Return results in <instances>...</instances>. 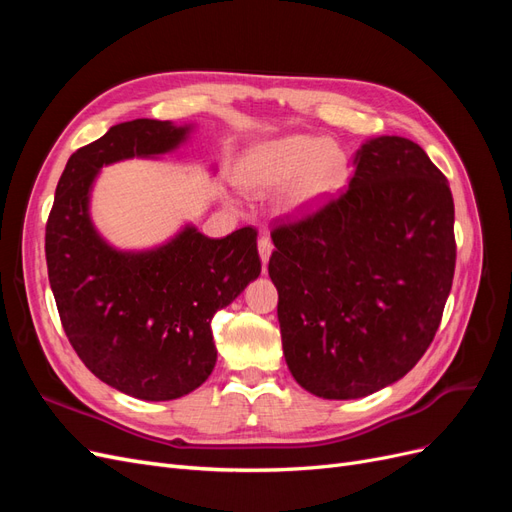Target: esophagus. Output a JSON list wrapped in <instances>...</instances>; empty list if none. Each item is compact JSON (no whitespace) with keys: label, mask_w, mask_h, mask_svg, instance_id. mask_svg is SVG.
I'll use <instances>...</instances> for the list:
<instances>
[{"label":"esophagus","mask_w":512,"mask_h":512,"mask_svg":"<svg viewBox=\"0 0 512 512\" xmlns=\"http://www.w3.org/2000/svg\"><path fill=\"white\" fill-rule=\"evenodd\" d=\"M271 252H273V243H271V237L262 235L258 239V254H260V260H262V267L267 269V262L271 258Z\"/></svg>","instance_id":"34e87169"}]
</instances>
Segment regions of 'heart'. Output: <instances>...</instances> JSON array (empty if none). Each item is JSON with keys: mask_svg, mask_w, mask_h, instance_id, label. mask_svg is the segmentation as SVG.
Segmentation results:
<instances>
[{"mask_svg": "<svg viewBox=\"0 0 512 512\" xmlns=\"http://www.w3.org/2000/svg\"><path fill=\"white\" fill-rule=\"evenodd\" d=\"M348 173L346 153L320 136L290 134L254 147L239 166V185L267 194L288 185L284 205L305 211L335 192Z\"/></svg>", "mask_w": 512, "mask_h": 512, "instance_id": "obj_1", "label": "heart"}]
</instances>
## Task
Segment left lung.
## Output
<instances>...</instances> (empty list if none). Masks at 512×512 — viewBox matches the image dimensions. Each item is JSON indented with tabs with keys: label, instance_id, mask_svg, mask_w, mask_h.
I'll return each mask as SVG.
<instances>
[{
	"label": "left lung",
	"instance_id": "obj_1",
	"mask_svg": "<svg viewBox=\"0 0 512 512\" xmlns=\"http://www.w3.org/2000/svg\"><path fill=\"white\" fill-rule=\"evenodd\" d=\"M354 164L342 196L271 232L286 365L322 399L404 378L440 327L455 273L453 194L427 153L376 136Z\"/></svg>",
	"mask_w": 512,
	"mask_h": 512
}]
</instances>
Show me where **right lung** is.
Returning a JSON list of instances; mask_svg holds the SVG:
<instances>
[{
    "instance_id": "obj_1",
    "label": "right lung",
    "mask_w": 512,
    "mask_h": 512,
    "mask_svg": "<svg viewBox=\"0 0 512 512\" xmlns=\"http://www.w3.org/2000/svg\"><path fill=\"white\" fill-rule=\"evenodd\" d=\"M194 123L134 119L72 153L46 222V267L61 324L91 374L145 401L192 393L218 361L211 318L260 275L256 230L224 239L185 224L149 250H117L91 220L102 166L160 158Z\"/></svg>"
}]
</instances>
